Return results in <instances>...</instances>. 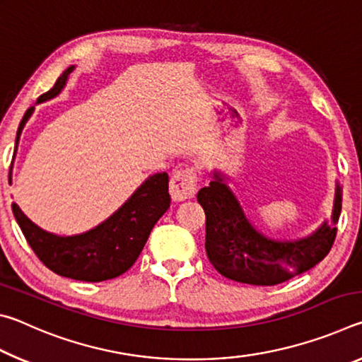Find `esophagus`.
<instances>
[{
	"label": "esophagus",
	"instance_id": "esophagus-1",
	"mask_svg": "<svg viewBox=\"0 0 362 362\" xmlns=\"http://www.w3.org/2000/svg\"><path fill=\"white\" fill-rule=\"evenodd\" d=\"M196 182H198V177H196V170L193 168L175 170L169 183V192L173 199L185 201L193 198L196 192Z\"/></svg>",
	"mask_w": 362,
	"mask_h": 362
}]
</instances>
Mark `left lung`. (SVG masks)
Listing matches in <instances>:
<instances>
[{"label": "left lung", "instance_id": "8db88e82", "mask_svg": "<svg viewBox=\"0 0 362 362\" xmlns=\"http://www.w3.org/2000/svg\"><path fill=\"white\" fill-rule=\"evenodd\" d=\"M206 214V252L222 276L254 286H276L320 263L335 241L341 212V187L337 183L330 222L297 241L269 240L257 231L223 177L214 173L209 187L199 189Z\"/></svg>", "mask_w": 362, "mask_h": 362}]
</instances>
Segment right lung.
<instances>
[{"label": "right lung", "instance_id": "add662e5", "mask_svg": "<svg viewBox=\"0 0 362 362\" xmlns=\"http://www.w3.org/2000/svg\"><path fill=\"white\" fill-rule=\"evenodd\" d=\"M73 69L75 66H69L59 76L54 88L40 95L36 103L46 102L60 94ZM33 110L35 107H30L21 121L16 137V151L23 126ZM169 206V177L166 173H161L148 177L112 217L81 235L57 236L41 230L16 203H12V212L30 247L49 269L65 278L100 283L126 273L136 263L153 226Z\"/></svg>", "mask_w": 362, "mask_h": 362}]
</instances>
